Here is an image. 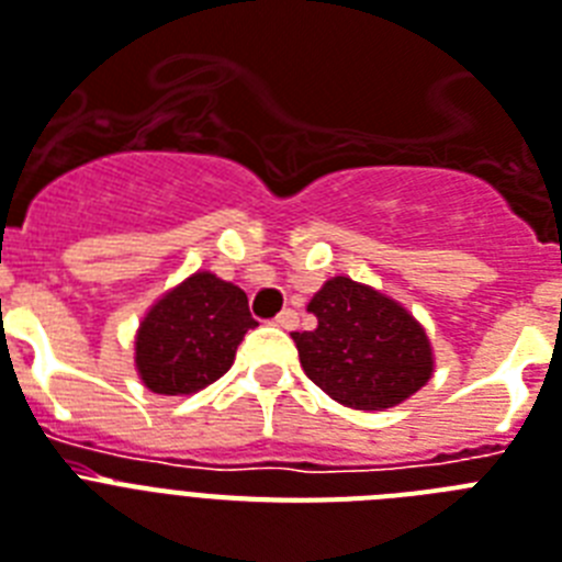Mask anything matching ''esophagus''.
I'll return each mask as SVG.
<instances>
[{
    "instance_id": "34e87169",
    "label": "esophagus",
    "mask_w": 562,
    "mask_h": 562,
    "mask_svg": "<svg viewBox=\"0 0 562 562\" xmlns=\"http://www.w3.org/2000/svg\"><path fill=\"white\" fill-rule=\"evenodd\" d=\"M296 323H300V314L294 308H285V312L277 314V326L280 328H296Z\"/></svg>"
}]
</instances>
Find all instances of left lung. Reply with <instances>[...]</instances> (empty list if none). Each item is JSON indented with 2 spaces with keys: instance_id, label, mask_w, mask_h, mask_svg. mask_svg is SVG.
I'll use <instances>...</instances> for the list:
<instances>
[{
  "instance_id": "1",
  "label": "left lung",
  "mask_w": 562,
  "mask_h": 562,
  "mask_svg": "<svg viewBox=\"0 0 562 562\" xmlns=\"http://www.w3.org/2000/svg\"><path fill=\"white\" fill-rule=\"evenodd\" d=\"M305 308L317 328L291 337L305 375L337 404L367 413L398 407L432 378L430 337L384 291L331 277Z\"/></svg>"
}]
</instances>
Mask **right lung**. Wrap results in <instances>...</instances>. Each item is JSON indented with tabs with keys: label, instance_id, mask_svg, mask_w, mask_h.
Returning a JSON list of instances; mask_svg holds the SVG:
<instances>
[{
	"label": "right lung",
	"instance_id": "obj_1",
	"mask_svg": "<svg viewBox=\"0 0 562 562\" xmlns=\"http://www.w3.org/2000/svg\"><path fill=\"white\" fill-rule=\"evenodd\" d=\"M257 321L248 296L213 271H195L147 308L135 331L140 384L158 395H195L234 367Z\"/></svg>",
	"mask_w": 562,
	"mask_h": 562
}]
</instances>
